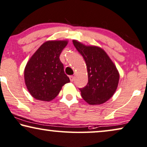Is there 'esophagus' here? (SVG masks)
Returning a JSON list of instances; mask_svg holds the SVG:
<instances>
[{"mask_svg": "<svg viewBox=\"0 0 147 147\" xmlns=\"http://www.w3.org/2000/svg\"><path fill=\"white\" fill-rule=\"evenodd\" d=\"M69 78H70V80H71V82H73L74 80V76H69Z\"/></svg>", "mask_w": 147, "mask_h": 147, "instance_id": "esophagus-1", "label": "esophagus"}]
</instances>
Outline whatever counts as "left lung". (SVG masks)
Here are the masks:
<instances>
[{
  "label": "left lung",
  "mask_w": 147,
  "mask_h": 147,
  "mask_svg": "<svg viewBox=\"0 0 147 147\" xmlns=\"http://www.w3.org/2000/svg\"><path fill=\"white\" fill-rule=\"evenodd\" d=\"M83 57L87 67V85L80 88L81 96L89 105L102 104L113 96L119 81V73L107 53L96 46H86L73 40Z\"/></svg>",
  "instance_id": "8db88e82"
}]
</instances>
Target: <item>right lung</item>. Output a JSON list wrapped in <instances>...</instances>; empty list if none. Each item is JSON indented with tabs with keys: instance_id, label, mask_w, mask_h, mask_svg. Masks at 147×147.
Instances as JSON below:
<instances>
[{
	"instance_id": "add662e5",
	"label": "right lung",
	"mask_w": 147,
	"mask_h": 147,
	"mask_svg": "<svg viewBox=\"0 0 147 147\" xmlns=\"http://www.w3.org/2000/svg\"><path fill=\"white\" fill-rule=\"evenodd\" d=\"M68 40H48L43 43L26 63L24 77L32 97L50 101L57 96L62 86L70 82L64 71L60 55Z\"/></svg>"
}]
</instances>
